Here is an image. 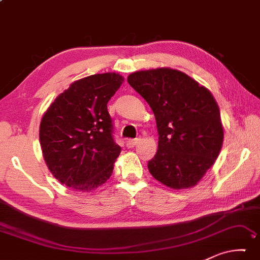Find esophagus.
I'll return each instance as SVG.
<instances>
[{"mask_svg":"<svg viewBox=\"0 0 260 260\" xmlns=\"http://www.w3.org/2000/svg\"><path fill=\"white\" fill-rule=\"evenodd\" d=\"M140 142V139H131L128 140V141L126 142V146L128 148H133L138 145V143Z\"/></svg>","mask_w":260,"mask_h":260,"instance_id":"34e87169","label":"esophagus"}]
</instances>
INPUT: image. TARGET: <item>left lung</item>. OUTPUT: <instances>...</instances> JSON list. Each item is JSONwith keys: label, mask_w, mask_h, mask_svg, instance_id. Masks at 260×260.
I'll use <instances>...</instances> for the list:
<instances>
[{"label": "left lung", "mask_w": 260, "mask_h": 260, "mask_svg": "<svg viewBox=\"0 0 260 260\" xmlns=\"http://www.w3.org/2000/svg\"><path fill=\"white\" fill-rule=\"evenodd\" d=\"M127 81L155 114L158 149L148 162L151 176L174 189L196 186L223 143L215 98L192 77L171 68L132 73Z\"/></svg>", "instance_id": "obj_1"}]
</instances>
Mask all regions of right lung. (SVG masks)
I'll list each match as a JSON object with an SVG mask.
<instances>
[{
  "label": "right lung",
  "instance_id": "1",
  "mask_svg": "<svg viewBox=\"0 0 260 260\" xmlns=\"http://www.w3.org/2000/svg\"><path fill=\"white\" fill-rule=\"evenodd\" d=\"M122 82L115 73L81 78L44 113L39 128L44 159L67 187L90 192L112 175L121 148L113 140L108 103Z\"/></svg>",
  "mask_w": 260,
  "mask_h": 260
}]
</instances>
